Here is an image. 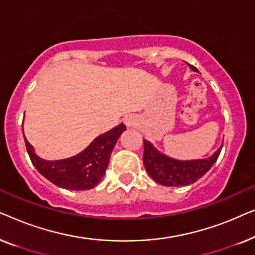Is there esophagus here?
<instances>
[{
    "label": "esophagus",
    "instance_id": "obj_1",
    "mask_svg": "<svg viewBox=\"0 0 255 255\" xmlns=\"http://www.w3.org/2000/svg\"><path fill=\"white\" fill-rule=\"evenodd\" d=\"M124 124L127 125L128 128H132L137 124V117L133 116V115H128L124 118Z\"/></svg>",
    "mask_w": 255,
    "mask_h": 255
}]
</instances>
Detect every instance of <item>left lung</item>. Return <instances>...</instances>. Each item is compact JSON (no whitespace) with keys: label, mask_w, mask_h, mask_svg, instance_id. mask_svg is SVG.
Instances as JSON below:
<instances>
[{"label":"left lung","mask_w":255,"mask_h":255,"mask_svg":"<svg viewBox=\"0 0 255 255\" xmlns=\"http://www.w3.org/2000/svg\"><path fill=\"white\" fill-rule=\"evenodd\" d=\"M194 72L197 69L189 65ZM223 144L209 158L197 160H176L159 152L152 142L144 139L142 161L148 175L156 182L167 187H181L196 182L217 161Z\"/></svg>","instance_id":"obj_1"}]
</instances>
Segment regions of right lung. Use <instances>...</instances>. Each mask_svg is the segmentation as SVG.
I'll list each match as a JSON object with an SVG mask.
<instances>
[{
    "mask_svg": "<svg viewBox=\"0 0 255 255\" xmlns=\"http://www.w3.org/2000/svg\"><path fill=\"white\" fill-rule=\"evenodd\" d=\"M125 130L127 127L124 124L117 125L96 137L92 144L79 154L53 161L39 158L25 137L24 140L33 166L48 181L64 189L88 190L97 186L102 180L109 165L111 152Z\"/></svg>",
    "mask_w": 255,
    "mask_h": 255,
    "instance_id": "1",
    "label": "right lung"
}]
</instances>
